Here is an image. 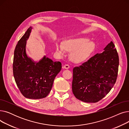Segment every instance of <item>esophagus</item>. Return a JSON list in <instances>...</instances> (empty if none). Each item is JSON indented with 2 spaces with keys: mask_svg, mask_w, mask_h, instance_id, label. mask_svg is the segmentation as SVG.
Here are the masks:
<instances>
[{
  "mask_svg": "<svg viewBox=\"0 0 129 129\" xmlns=\"http://www.w3.org/2000/svg\"><path fill=\"white\" fill-rule=\"evenodd\" d=\"M63 68L65 69H69L70 68V65L69 64H65L63 66Z\"/></svg>",
  "mask_w": 129,
  "mask_h": 129,
  "instance_id": "34e87169",
  "label": "esophagus"
}]
</instances>
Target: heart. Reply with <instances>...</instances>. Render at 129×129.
<instances>
[{"label": "heart", "mask_w": 129, "mask_h": 129, "mask_svg": "<svg viewBox=\"0 0 129 129\" xmlns=\"http://www.w3.org/2000/svg\"><path fill=\"white\" fill-rule=\"evenodd\" d=\"M94 44L86 38H79L67 40L63 44L56 43L55 49L60 56H64L66 51L71 52L70 58L75 63H81L87 59L94 49Z\"/></svg>", "instance_id": "heart-1"}]
</instances>
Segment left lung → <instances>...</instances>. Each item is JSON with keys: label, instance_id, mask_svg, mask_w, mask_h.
Instances as JSON below:
<instances>
[{"label": "left lung", "instance_id": "obj_1", "mask_svg": "<svg viewBox=\"0 0 129 129\" xmlns=\"http://www.w3.org/2000/svg\"><path fill=\"white\" fill-rule=\"evenodd\" d=\"M104 50L73 69L72 91L77 99L84 102H98L116 82L119 59L112 41Z\"/></svg>", "mask_w": 129, "mask_h": 129}]
</instances>
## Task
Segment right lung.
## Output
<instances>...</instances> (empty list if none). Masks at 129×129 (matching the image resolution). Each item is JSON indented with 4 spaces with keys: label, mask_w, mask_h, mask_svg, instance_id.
<instances>
[{
    "label": "right lung",
    "mask_w": 129,
    "mask_h": 129,
    "mask_svg": "<svg viewBox=\"0 0 129 129\" xmlns=\"http://www.w3.org/2000/svg\"><path fill=\"white\" fill-rule=\"evenodd\" d=\"M32 28H29L15 47L13 60V74L19 90L25 98L33 99L46 97L50 93L54 80L62 69L60 62L44 56L35 63L25 53L26 41Z\"/></svg>",
    "instance_id": "right-lung-1"
}]
</instances>
